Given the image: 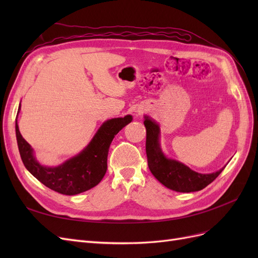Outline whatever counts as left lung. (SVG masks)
<instances>
[{
    "label": "left lung",
    "instance_id": "left-lung-1",
    "mask_svg": "<svg viewBox=\"0 0 258 258\" xmlns=\"http://www.w3.org/2000/svg\"><path fill=\"white\" fill-rule=\"evenodd\" d=\"M144 126L146 128V156L148 168L153 175L168 188L190 192L204 189L221 174L224 168L210 174H201L191 170L184 163L167 158L159 144V126L150 117L145 116Z\"/></svg>",
    "mask_w": 258,
    "mask_h": 258
}]
</instances>
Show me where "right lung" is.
<instances>
[{
  "label": "right lung",
  "mask_w": 258,
  "mask_h": 258,
  "mask_svg": "<svg viewBox=\"0 0 258 258\" xmlns=\"http://www.w3.org/2000/svg\"><path fill=\"white\" fill-rule=\"evenodd\" d=\"M131 121V115L104 121L90 143L79 155L58 167H45L36 160L33 148L20 135L16 120V138L21 160L29 172L48 188L68 196L84 192L98 185L103 178L113 139Z\"/></svg>",
  "instance_id": "obj_1"
}]
</instances>
